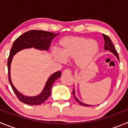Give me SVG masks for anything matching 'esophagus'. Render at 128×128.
<instances>
[{
    "label": "esophagus",
    "mask_w": 128,
    "mask_h": 128,
    "mask_svg": "<svg viewBox=\"0 0 128 128\" xmlns=\"http://www.w3.org/2000/svg\"><path fill=\"white\" fill-rule=\"evenodd\" d=\"M63 75H66V74H70L71 71L69 69H65V70H63Z\"/></svg>",
    "instance_id": "obj_1"
}]
</instances>
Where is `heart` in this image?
<instances>
[{
	"label": "heart",
	"mask_w": 128,
	"mask_h": 128,
	"mask_svg": "<svg viewBox=\"0 0 128 128\" xmlns=\"http://www.w3.org/2000/svg\"><path fill=\"white\" fill-rule=\"evenodd\" d=\"M60 52L54 51L53 56L58 61L63 62L74 59L80 67L88 65L99 50L98 43L84 36H66L59 42Z\"/></svg>",
	"instance_id": "b5f03b06"
}]
</instances>
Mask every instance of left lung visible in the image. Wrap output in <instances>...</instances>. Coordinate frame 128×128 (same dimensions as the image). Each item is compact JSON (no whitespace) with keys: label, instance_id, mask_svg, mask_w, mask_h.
I'll list each match as a JSON object with an SVG mask.
<instances>
[{"label":"left lung","instance_id":"left-lung-1","mask_svg":"<svg viewBox=\"0 0 128 128\" xmlns=\"http://www.w3.org/2000/svg\"><path fill=\"white\" fill-rule=\"evenodd\" d=\"M102 36H103L104 40V49L106 50H110L111 52H112L113 54L115 55L116 57L117 58L118 60H119V58H118V53H117V50L115 49V47H114V44H113L110 38L106 34H102ZM72 94H73V96H74V99H76L77 102H79V104L81 105V106H92L93 105H89V104H84L83 102H81L79 99L77 98V97L76 96V94H75V90L74 89L73 92H72Z\"/></svg>","mask_w":128,"mask_h":128}]
</instances>
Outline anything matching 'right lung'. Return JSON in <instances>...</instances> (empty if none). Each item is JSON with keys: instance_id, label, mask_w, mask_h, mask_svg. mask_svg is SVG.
Instances as JSON below:
<instances>
[{"instance_id": "right-lung-1", "label": "right lung", "mask_w": 128, "mask_h": 128, "mask_svg": "<svg viewBox=\"0 0 128 128\" xmlns=\"http://www.w3.org/2000/svg\"><path fill=\"white\" fill-rule=\"evenodd\" d=\"M59 33L47 32L41 30H30L25 32L23 34L15 40L10 50V56L8 60V80L11 88L14 93L17 96L18 99L21 102L29 105H40L45 102L50 96L51 92L52 86L56 80L61 77L62 72L58 71L52 74L46 82L44 90L40 94L34 97H28L20 93L11 82L10 68L11 63L13 58L16 52L24 48H33L39 50H47L49 48L52 40L54 37L57 36Z\"/></svg>"}]
</instances>
